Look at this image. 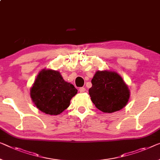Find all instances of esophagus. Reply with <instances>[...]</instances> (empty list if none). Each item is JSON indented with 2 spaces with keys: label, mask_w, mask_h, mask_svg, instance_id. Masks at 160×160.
<instances>
[{
  "label": "esophagus",
  "mask_w": 160,
  "mask_h": 160,
  "mask_svg": "<svg viewBox=\"0 0 160 160\" xmlns=\"http://www.w3.org/2000/svg\"><path fill=\"white\" fill-rule=\"evenodd\" d=\"M85 88H84V87H82V88H79V91L80 92H84L85 91Z\"/></svg>",
  "instance_id": "1"
}]
</instances>
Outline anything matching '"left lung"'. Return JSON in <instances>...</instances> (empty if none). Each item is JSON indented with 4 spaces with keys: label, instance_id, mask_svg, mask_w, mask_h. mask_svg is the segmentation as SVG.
<instances>
[{
    "label": "left lung",
    "instance_id": "1",
    "mask_svg": "<svg viewBox=\"0 0 160 160\" xmlns=\"http://www.w3.org/2000/svg\"><path fill=\"white\" fill-rule=\"evenodd\" d=\"M91 82L89 95L100 111L113 113L122 109L127 103L129 90L118 74L112 71H97Z\"/></svg>",
    "mask_w": 160,
    "mask_h": 160
}]
</instances>
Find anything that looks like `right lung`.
Returning a JSON list of instances; mask_svg holds the SVG:
<instances>
[{
  "label": "right lung",
  "mask_w": 160,
  "mask_h": 160,
  "mask_svg": "<svg viewBox=\"0 0 160 160\" xmlns=\"http://www.w3.org/2000/svg\"><path fill=\"white\" fill-rule=\"evenodd\" d=\"M78 90L63 80L58 71L43 70L31 88V98L40 111L49 115H58L70 106Z\"/></svg>",
  "instance_id": "obj_1"
}]
</instances>
